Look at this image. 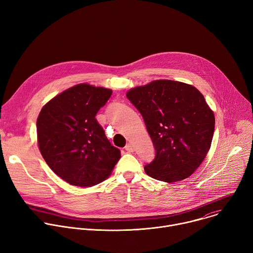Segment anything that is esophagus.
<instances>
[{
    "label": "esophagus",
    "mask_w": 253,
    "mask_h": 253,
    "mask_svg": "<svg viewBox=\"0 0 253 253\" xmlns=\"http://www.w3.org/2000/svg\"><path fill=\"white\" fill-rule=\"evenodd\" d=\"M125 150L127 151V152H133V150H134V147H133V145L131 143H128L127 145L125 146Z\"/></svg>",
    "instance_id": "esophagus-1"
}]
</instances>
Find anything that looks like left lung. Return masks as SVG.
<instances>
[{
	"label": "left lung",
	"instance_id": "obj_1",
	"mask_svg": "<svg viewBox=\"0 0 253 253\" xmlns=\"http://www.w3.org/2000/svg\"><path fill=\"white\" fill-rule=\"evenodd\" d=\"M145 122L155 147L146 174L164 182L188 178L210 149L215 118L203 95L193 86L156 80L126 94Z\"/></svg>",
	"mask_w": 253,
	"mask_h": 253
}]
</instances>
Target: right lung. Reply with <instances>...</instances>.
Here are the masks:
<instances>
[{"instance_id":"right-lung-1","label":"right lung","mask_w":253,"mask_h":253,"mask_svg":"<svg viewBox=\"0 0 253 253\" xmlns=\"http://www.w3.org/2000/svg\"><path fill=\"white\" fill-rule=\"evenodd\" d=\"M112 90L78 84L50 100L37 119L40 152L71 185L91 187L110 176L121 157L95 116Z\"/></svg>"}]
</instances>
